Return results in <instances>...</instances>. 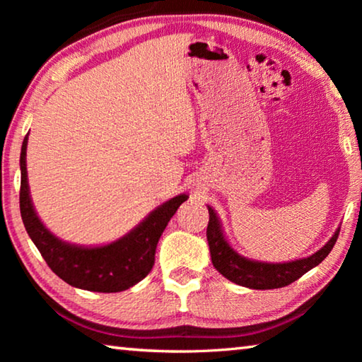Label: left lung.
<instances>
[{
    "label": "left lung",
    "mask_w": 362,
    "mask_h": 362,
    "mask_svg": "<svg viewBox=\"0 0 362 362\" xmlns=\"http://www.w3.org/2000/svg\"><path fill=\"white\" fill-rule=\"evenodd\" d=\"M207 209H209V223H207L206 236L207 243H209L212 265L231 283L249 287V289H278V287H284L297 281L306 272L317 267L326 259L337 243L340 231V228H337L332 238L320 250H316L310 257H305V259L283 263L260 262L247 259V257L241 255L238 250L233 249L228 240H226L217 212L211 206H207Z\"/></svg>",
    "instance_id": "left-lung-1"
}]
</instances>
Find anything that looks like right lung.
Instances as JSON below:
<instances>
[{
  "label": "right lung",
  "mask_w": 362,
  "mask_h": 362,
  "mask_svg": "<svg viewBox=\"0 0 362 362\" xmlns=\"http://www.w3.org/2000/svg\"><path fill=\"white\" fill-rule=\"evenodd\" d=\"M27 145L28 134L21 150V216L49 268L66 284L93 292H121L142 281L155 265L159 238L188 194L180 193L159 204L116 241L102 246L66 243L47 230L35 211L27 175Z\"/></svg>",
  "instance_id": "add662e5"
}]
</instances>
